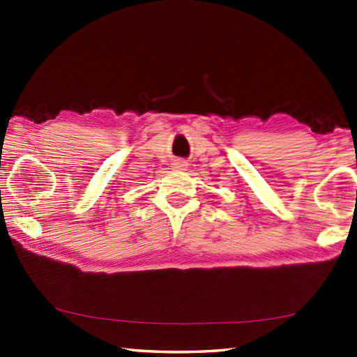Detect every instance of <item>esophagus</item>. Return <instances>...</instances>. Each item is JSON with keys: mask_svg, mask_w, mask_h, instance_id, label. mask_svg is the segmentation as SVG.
<instances>
[{"mask_svg": "<svg viewBox=\"0 0 357 357\" xmlns=\"http://www.w3.org/2000/svg\"><path fill=\"white\" fill-rule=\"evenodd\" d=\"M173 167H174V168H178V170H184V168L187 167V162H185V160H181V159H178V160H174V162H173Z\"/></svg>", "mask_w": 357, "mask_h": 357, "instance_id": "1", "label": "esophagus"}]
</instances>
